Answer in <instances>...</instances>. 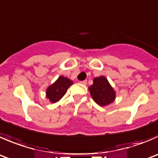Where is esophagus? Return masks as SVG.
I'll return each mask as SVG.
<instances>
[{
  "instance_id": "1",
  "label": "esophagus",
  "mask_w": 158,
  "mask_h": 158,
  "mask_svg": "<svg viewBox=\"0 0 158 158\" xmlns=\"http://www.w3.org/2000/svg\"><path fill=\"white\" fill-rule=\"evenodd\" d=\"M80 83H81V84H82V85H86V84H87V81H86V80L81 81Z\"/></svg>"
}]
</instances>
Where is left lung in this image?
<instances>
[{"label":"left lung","instance_id":"left-lung-1","mask_svg":"<svg viewBox=\"0 0 158 158\" xmlns=\"http://www.w3.org/2000/svg\"><path fill=\"white\" fill-rule=\"evenodd\" d=\"M89 89L93 100L101 106L109 105L116 98L114 89L104 76L95 78L93 84L89 87Z\"/></svg>","mask_w":158,"mask_h":158}]
</instances>
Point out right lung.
Here are the masks:
<instances>
[{
  "label": "right lung",
  "mask_w": 158,
  "mask_h": 158,
  "mask_svg": "<svg viewBox=\"0 0 158 158\" xmlns=\"http://www.w3.org/2000/svg\"><path fill=\"white\" fill-rule=\"evenodd\" d=\"M73 84V82L68 78L59 76V79L48 87L46 90V97L52 102H56L60 100L66 93L68 89Z\"/></svg>",
  "instance_id": "right-lung-1"
}]
</instances>
